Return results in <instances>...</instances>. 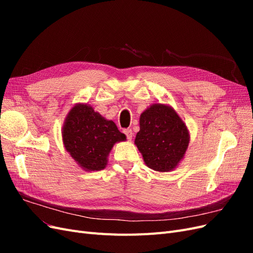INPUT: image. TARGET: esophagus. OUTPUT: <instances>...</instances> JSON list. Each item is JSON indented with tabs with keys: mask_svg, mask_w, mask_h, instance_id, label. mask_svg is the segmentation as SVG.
I'll return each instance as SVG.
<instances>
[{
	"mask_svg": "<svg viewBox=\"0 0 253 253\" xmlns=\"http://www.w3.org/2000/svg\"><path fill=\"white\" fill-rule=\"evenodd\" d=\"M125 134H126V137H127V140L131 141L132 138H133V132H132V129H131V128L125 129Z\"/></svg>",
	"mask_w": 253,
	"mask_h": 253,
	"instance_id": "esophagus-1",
	"label": "esophagus"
}]
</instances>
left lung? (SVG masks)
<instances>
[{
	"mask_svg": "<svg viewBox=\"0 0 253 253\" xmlns=\"http://www.w3.org/2000/svg\"><path fill=\"white\" fill-rule=\"evenodd\" d=\"M135 144L143 162L157 172L176 169L185 157L190 142L189 129L171 105L154 103L139 118Z\"/></svg>",
	"mask_w": 253,
	"mask_h": 253,
	"instance_id": "8db88e82",
	"label": "left lung"
}]
</instances>
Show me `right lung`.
Wrapping results in <instances>:
<instances>
[{"mask_svg":"<svg viewBox=\"0 0 253 253\" xmlns=\"http://www.w3.org/2000/svg\"><path fill=\"white\" fill-rule=\"evenodd\" d=\"M126 140L112 120L105 119L87 103H76L62 126L65 150L85 171H100L108 166L115 143Z\"/></svg>","mask_w":253,"mask_h":253,"instance_id":"right-lung-1","label":"right lung"}]
</instances>
